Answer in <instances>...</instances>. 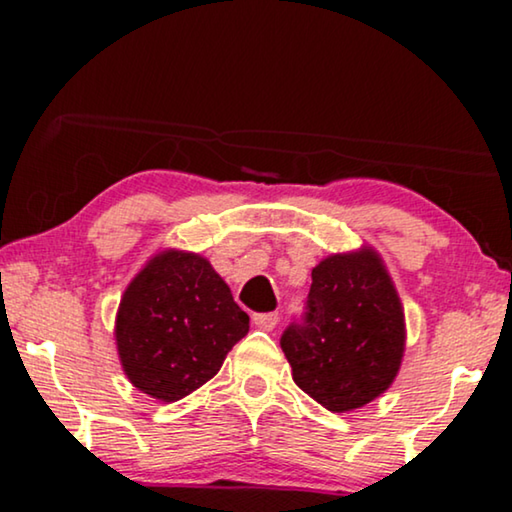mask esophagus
Listing matches in <instances>:
<instances>
[{
  "label": "esophagus",
  "mask_w": 512,
  "mask_h": 512,
  "mask_svg": "<svg viewBox=\"0 0 512 512\" xmlns=\"http://www.w3.org/2000/svg\"><path fill=\"white\" fill-rule=\"evenodd\" d=\"M254 324L258 326V328H263V331H272V328L277 326V312H258V314H254Z\"/></svg>",
  "instance_id": "34e87169"
}]
</instances>
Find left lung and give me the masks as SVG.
Returning <instances> with one entry per match:
<instances>
[{"mask_svg": "<svg viewBox=\"0 0 512 512\" xmlns=\"http://www.w3.org/2000/svg\"><path fill=\"white\" fill-rule=\"evenodd\" d=\"M282 349L293 382L331 412L363 408L394 384L405 354V314L370 244L314 265L305 324L286 328Z\"/></svg>", "mask_w": 512, "mask_h": 512, "instance_id": "1", "label": "left lung"}]
</instances>
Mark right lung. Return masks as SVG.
I'll list each match as a JSON object with an SVG mask.
<instances>
[{"label":"right lung","instance_id":"right-lung-1","mask_svg":"<svg viewBox=\"0 0 512 512\" xmlns=\"http://www.w3.org/2000/svg\"><path fill=\"white\" fill-rule=\"evenodd\" d=\"M249 331V314L205 256L163 249L118 303L114 338L132 387L174 403L219 373Z\"/></svg>","mask_w":512,"mask_h":512}]
</instances>
